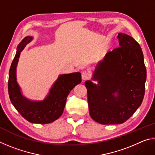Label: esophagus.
<instances>
[{
	"label": "esophagus",
	"mask_w": 155,
	"mask_h": 155,
	"mask_svg": "<svg viewBox=\"0 0 155 155\" xmlns=\"http://www.w3.org/2000/svg\"><path fill=\"white\" fill-rule=\"evenodd\" d=\"M90 77V74L88 72L83 71L82 73H81V78H82L83 80H84V81L87 80Z\"/></svg>",
	"instance_id": "esophagus-1"
}]
</instances>
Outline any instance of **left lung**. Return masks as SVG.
<instances>
[{"label":"left lung","mask_w":155,"mask_h":155,"mask_svg":"<svg viewBox=\"0 0 155 155\" xmlns=\"http://www.w3.org/2000/svg\"><path fill=\"white\" fill-rule=\"evenodd\" d=\"M119 47L97 64L92 79L85 81L90 115L102 124H122L142 103L146 68L141 48L132 37L118 33Z\"/></svg>","instance_id":"obj_1"}]
</instances>
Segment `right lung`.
<instances>
[{"label":"right lung","mask_w":155,"mask_h":155,"mask_svg":"<svg viewBox=\"0 0 155 155\" xmlns=\"http://www.w3.org/2000/svg\"><path fill=\"white\" fill-rule=\"evenodd\" d=\"M32 40V37H26L18 46L9 72V96L15 109L27 121L35 124H48L55 121L63 114L68 94L81 82V74L74 72L59 75L48 96L41 101H30L23 96L16 81V67L20 52Z\"/></svg>","instance_id":"obj_1"}]
</instances>
